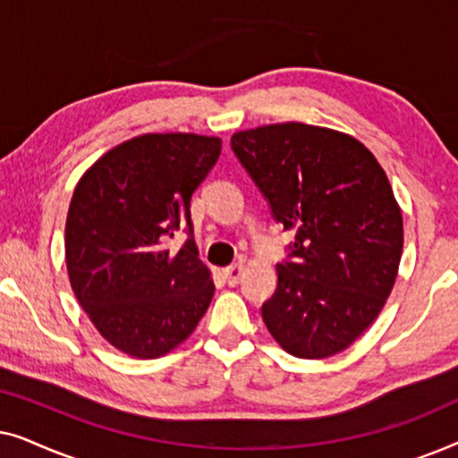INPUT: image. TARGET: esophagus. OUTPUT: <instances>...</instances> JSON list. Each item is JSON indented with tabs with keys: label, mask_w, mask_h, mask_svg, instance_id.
<instances>
[{
	"label": "esophagus",
	"mask_w": 458,
	"mask_h": 458,
	"mask_svg": "<svg viewBox=\"0 0 458 458\" xmlns=\"http://www.w3.org/2000/svg\"><path fill=\"white\" fill-rule=\"evenodd\" d=\"M243 273H246V265H243V262H235V265H231L223 271L225 281H227L229 285L240 284V281L243 279Z\"/></svg>",
	"instance_id": "1"
}]
</instances>
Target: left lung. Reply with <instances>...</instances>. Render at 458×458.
Segmentation results:
<instances>
[{
  "instance_id": "8db88e82",
  "label": "left lung",
  "mask_w": 458,
  "mask_h": 458,
  "mask_svg": "<svg viewBox=\"0 0 458 458\" xmlns=\"http://www.w3.org/2000/svg\"><path fill=\"white\" fill-rule=\"evenodd\" d=\"M231 148L293 233L262 321L285 352L327 359L384 309L403 256V210L377 158L342 131L275 123L237 131Z\"/></svg>"
}]
</instances>
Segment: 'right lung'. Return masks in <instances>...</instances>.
I'll return each instance as SVG.
<instances>
[{
    "instance_id": "add662e5",
    "label": "right lung",
    "mask_w": 458,
    "mask_h": 458,
    "mask_svg": "<svg viewBox=\"0 0 458 458\" xmlns=\"http://www.w3.org/2000/svg\"><path fill=\"white\" fill-rule=\"evenodd\" d=\"M221 137L146 133L93 162L74 187L64 252L71 287L106 342L133 359L183 344L215 296L191 233L190 199L221 154Z\"/></svg>"
}]
</instances>
